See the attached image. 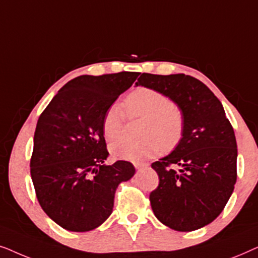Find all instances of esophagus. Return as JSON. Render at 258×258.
<instances>
[{
    "instance_id": "34e87169",
    "label": "esophagus",
    "mask_w": 258,
    "mask_h": 258,
    "mask_svg": "<svg viewBox=\"0 0 258 258\" xmlns=\"http://www.w3.org/2000/svg\"><path fill=\"white\" fill-rule=\"evenodd\" d=\"M134 165H135V168L137 169V170H140V169L148 167L147 163H134Z\"/></svg>"
}]
</instances>
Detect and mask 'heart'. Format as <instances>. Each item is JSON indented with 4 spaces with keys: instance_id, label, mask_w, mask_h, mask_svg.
<instances>
[{
    "instance_id": "obj_1",
    "label": "heart",
    "mask_w": 258,
    "mask_h": 258,
    "mask_svg": "<svg viewBox=\"0 0 258 258\" xmlns=\"http://www.w3.org/2000/svg\"><path fill=\"white\" fill-rule=\"evenodd\" d=\"M129 117L143 118L140 140H121L112 143L110 153L119 160L143 162L164 149L178 146L184 134V114L167 95L151 88L140 87L130 91L124 100ZM125 115L117 104H111L104 112L102 130L104 139L112 142L122 135Z\"/></svg>"
}]
</instances>
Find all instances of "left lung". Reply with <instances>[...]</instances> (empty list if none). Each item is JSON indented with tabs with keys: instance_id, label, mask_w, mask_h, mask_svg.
<instances>
[{
	"instance_id": "left-lung-1",
	"label": "left lung",
	"mask_w": 258,
	"mask_h": 258,
	"mask_svg": "<svg viewBox=\"0 0 258 258\" xmlns=\"http://www.w3.org/2000/svg\"><path fill=\"white\" fill-rule=\"evenodd\" d=\"M136 86L161 91L184 114L182 141L170 155L151 164L160 179L149 195L155 216L177 231L211 223L237 179V144L222 103L203 82L184 74L143 73Z\"/></svg>"
}]
</instances>
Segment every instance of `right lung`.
<instances>
[{
    "instance_id": "1",
    "label": "right lung",
    "mask_w": 258,
    "mask_h": 258,
    "mask_svg": "<svg viewBox=\"0 0 258 258\" xmlns=\"http://www.w3.org/2000/svg\"><path fill=\"white\" fill-rule=\"evenodd\" d=\"M140 73L82 75L55 95L37 121L30 175L45 214L70 231H89L110 216L115 190L135 174L128 161L104 165V112Z\"/></svg>"
}]
</instances>
